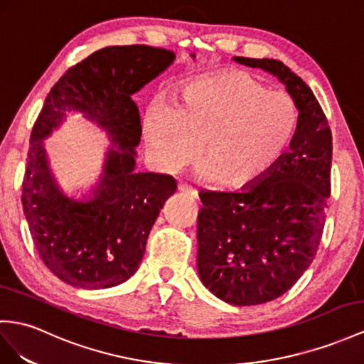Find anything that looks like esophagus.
<instances>
[{"instance_id":"obj_1","label":"esophagus","mask_w":364,"mask_h":364,"mask_svg":"<svg viewBox=\"0 0 364 364\" xmlns=\"http://www.w3.org/2000/svg\"><path fill=\"white\" fill-rule=\"evenodd\" d=\"M178 191H180V192H183V193H188L189 197H192V198H197V197H198L197 191H195L193 188H191V186H186V184H178Z\"/></svg>"}]
</instances>
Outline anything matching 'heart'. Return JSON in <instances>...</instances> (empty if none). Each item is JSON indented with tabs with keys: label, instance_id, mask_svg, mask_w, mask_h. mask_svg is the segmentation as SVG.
<instances>
[{
	"label": "heart",
	"instance_id": "b5f03b06",
	"mask_svg": "<svg viewBox=\"0 0 364 364\" xmlns=\"http://www.w3.org/2000/svg\"><path fill=\"white\" fill-rule=\"evenodd\" d=\"M298 123L300 110L289 93L271 90L246 70H225L186 82L172 107H149L143 138L163 171H180L201 153V173L212 188L238 193L277 169Z\"/></svg>",
	"mask_w": 364,
	"mask_h": 364
}]
</instances>
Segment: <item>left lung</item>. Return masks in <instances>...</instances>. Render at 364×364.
I'll return each instance as SVG.
<instances>
[{
  "instance_id": "obj_1",
  "label": "left lung",
  "mask_w": 364,
  "mask_h": 364,
  "mask_svg": "<svg viewBox=\"0 0 364 364\" xmlns=\"http://www.w3.org/2000/svg\"><path fill=\"white\" fill-rule=\"evenodd\" d=\"M234 60L275 75L300 110L292 146L267 178L238 193L200 192V279L223 301L254 306L282 296L314 262L331 197L332 132L311 87L282 61Z\"/></svg>"
}]
</instances>
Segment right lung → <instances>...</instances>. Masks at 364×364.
I'll use <instances>...</instances> for the list:
<instances>
[{
	"instance_id": "add662e5",
	"label": "right lung",
	"mask_w": 364,
	"mask_h": 364,
	"mask_svg": "<svg viewBox=\"0 0 364 364\" xmlns=\"http://www.w3.org/2000/svg\"><path fill=\"white\" fill-rule=\"evenodd\" d=\"M173 60L172 50L152 46H110L72 66L46 97L31 134L21 203L43 263L64 283L114 287L141 263L149 232L176 183L171 175L134 172L141 124L132 95ZM72 109L95 120L114 143L89 200L62 193L42 143Z\"/></svg>"
}]
</instances>
